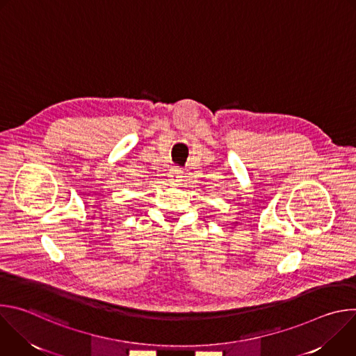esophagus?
I'll return each mask as SVG.
<instances>
[{"mask_svg":"<svg viewBox=\"0 0 356 356\" xmlns=\"http://www.w3.org/2000/svg\"><path fill=\"white\" fill-rule=\"evenodd\" d=\"M169 177H170V181L172 183H179L180 180H181V169H179V168H173L172 170H170V175H169Z\"/></svg>","mask_w":356,"mask_h":356,"instance_id":"34e87169","label":"esophagus"}]
</instances>
